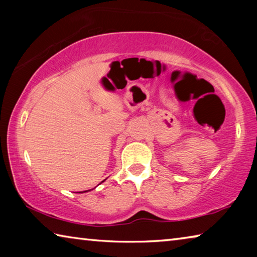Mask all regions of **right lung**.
Instances as JSON below:
<instances>
[{"mask_svg":"<svg viewBox=\"0 0 257 257\" xmlns=\"http://www.w3.org/2000/svg\"><path fill=\"white\" fill-rule=\"evenodd\" d=\"M82 193H85V191H82Z\"/></svg>","mask_w":257,"mask_h":257,"instance_id":"1","label":"right lung"}]
</instances>
